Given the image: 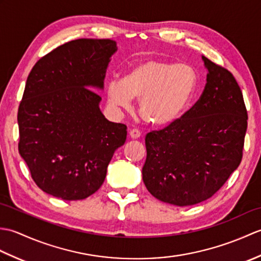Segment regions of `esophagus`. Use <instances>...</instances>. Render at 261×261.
I'll use <instances>...</instances> for the list:
<instances>
[{"label":"esophagus","mask_w":261,"mask_h":261,"mask_svg":"<svg viewBox=\"0 0 261 261\" xmlns=\"http://www.w3.org/2000/svg\"><path fill=\"white\" fill-rule=\"evenodd\" d=\"M140 136H141V132L138 129H132L130 131V137L132 138V139H138Z\"/></svg>","instance_id":"1"}]
</instances>
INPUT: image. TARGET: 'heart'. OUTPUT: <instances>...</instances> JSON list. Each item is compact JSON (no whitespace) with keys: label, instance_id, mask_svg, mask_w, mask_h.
Segmentation results:
<instances>
[{"label":"heart","instance_id":"obj_1","mask_svg":"<svg viewBox=\"0 0 261 261\" xmlns=\"http://www.w3.org/2000/svg\"><path fill=\"white\" fill-rule=\"evenodd\" d=\"M196 87L191 66L148 59L129 69L121 81L109 83L107 95L114 108L129 109L138 98L142 118L156 125L174 122L184 112Z\"/></svg>","mask_w":261,"mask_h":261}]
</instances>
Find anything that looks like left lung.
<instances>
[{
    "instance_id": "left-lung-1",
    "label": "left lung",
    "mask_w": 261,
    "mask_h": 261,
    "mask_svg": "<svg viewBox=\"0 0 261 261\" xmlns=\"http://www.w3.org/2000/svg\"><path fill=\"white\" fill-rule=\"evenodd\" d=\"M206 85L198 101L146 136L142 179L152 196L188 206L212 197L242 159L248 125L240 86L228 69L202 57Z\"/></svg>"
}]
</instances>
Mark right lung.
<instances>
[{
    "mask_svg": "<svg viewBox=\"0 0 261 261\" xmlns=\"http://www.w3.org/2000/svg\"><path fill=\"white\" fill-rule=\"evenodd\" d=\"M111 39H76L36 63L18 110L19 153L39 188L66 201L102 186L126 125L105 119L94 91L103 88Z\"/></svg>",
    "mask_w": 261,
    "mask_h": 261,
    "instance_id": "obj_1",
    "label": "right lung"
}]
</instances>
